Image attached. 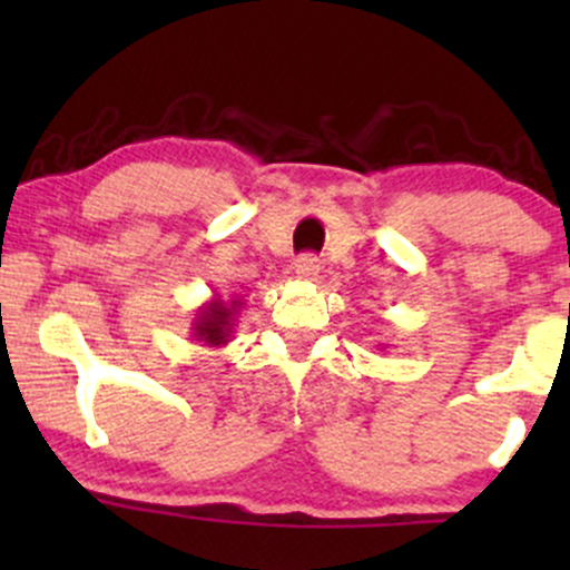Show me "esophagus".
<instances>
[{"label":"esophagus","instance_id":"obj_1","mask_svg":"<svg viewBox=\"0 0 570 570\" xmlns=\"http://www.w3.org/2000/svg\"><path fill=\"white\" fill-rule=\"evenodd\" d=\"M318 271H322V265H318V259L313 254H303V257L294 259V276L299 281H316Z\"/></svg>","mask_w":570,"mask_h":570}]
</instances>
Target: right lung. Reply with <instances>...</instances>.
I'll return each mask as SVG.
<instances>
[{
  "mask_svg": "<svg viewBox=\"0 0 570 570\" xmlns=\"http://www.w3.org/2000/svg\"><path fill=\"white\" fill-rule=\"evenodd\" d=\"M244 307V299H222L219 294H214L212 299H206L193 318V337L198 343L208 345V348H222V345L230 343L235 316Z\"/></svg>",
  "mask_w": 570,
  "mask_h": 570,
  "instance_id": "1",
  "label": "right lung"
}]
</instances>
